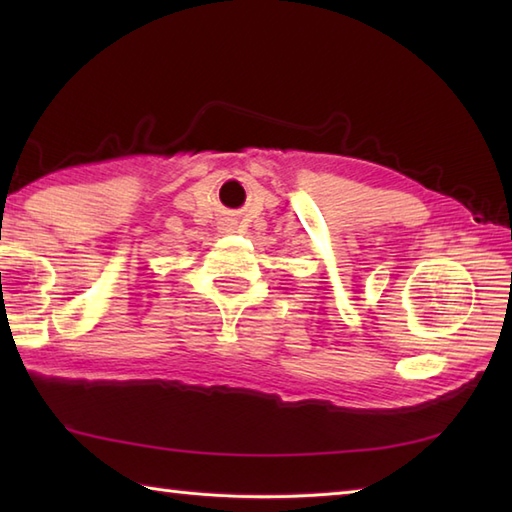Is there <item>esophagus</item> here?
Instances as JSON below:
<instances>
[{
	"mask_svg": "<svg viewBox=\"0 0 512 512\" xmlns=\"http://www.w3.org/2000/svg\"><path fill=\"white\" fill-rule=\"evenodd\" d=\"M222 226H224V231H226V228H228V231H231V228H233V224H228V222L222 224Z\"/></svg>",
	"mask_w": 512,
	"mask_h": 512,
	"instance_id": "obj_1",
	"label": "esophagus"
}]
</instances>
